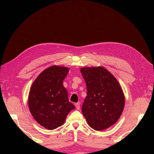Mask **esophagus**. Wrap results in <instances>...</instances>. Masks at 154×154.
Instances as JSON below:
<instances>
[{
  "label": "esophagus",
  "mask_w": 154,
  "mask_h": 154,
  "mask_svg": "<svg viewBox=\"0 0 154 154\" xmlns=\"http://www.w3.org/2000/svg\"><path fill=\"white\" fill-rule=\"evenodd\" d=\"M75 106H76V108L78 110H79L80 108V103H75Z\"/></svg>",
  "instance_id": "esophagus-1"
}]
</instances>
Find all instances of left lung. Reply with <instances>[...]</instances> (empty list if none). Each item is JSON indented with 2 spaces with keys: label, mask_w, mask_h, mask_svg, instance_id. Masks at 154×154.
Returning a JSON list of instances; mask_svg holds the SVG:
<instances>
[{
  "label": "left lung",
  "mask_w": 154,
  "mask_h": 154,
  "mask_svg": "<svg viewBox=\"0 0 154 154\" xmlns=\"http://www.w3.org/2000/svg\"><path fill=\"white\" fill-rule=\"evenodd\" d=\"M80 72L87 90L82 111L88 125L97 131L110 127L119 119L124 109L122 87L103 67H83Z\"/></svg>",
  "instance_id": "1"
}]
</instances>
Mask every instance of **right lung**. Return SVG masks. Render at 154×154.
Returning a JSON list of instances; mask_svg holds the SVG:
<instances>
[{
	"label": "right lung",
	"mask_w": 154,
	"mask_h": 154,
	"mask_svg": "<svg viewBox=\"0 0 154 154\" xmlns=\"http://www.w3.org/2000/svg\"><path fill=\"white\" fill-rule=\"evenodd\" d=\"M66 67L53 66L42 72L32 83L28 97L32 117L48 130L62 126L75 106L68 98L63 82L69 72Z\"/></svg>",
	"instance_id": "obj_1"
}]
</instances>
